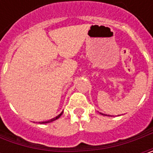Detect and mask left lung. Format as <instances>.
Wrapping results in <instances>:
<instances>
[{
    "instance_id": "8db88e82",
    "label": "left lung",
    "mask_w": 153,
    "mask_h": 153,
    "mask_svg": "<svg viewBox=\"0 0 153 153\" xmlns=\"http://www.w3.org/2000/svg\"><path fill=\"white\" fill-rule=\"evenodd\" d=\"M102 115H104V114H102Z\"/></svg>"
}]
</instances>
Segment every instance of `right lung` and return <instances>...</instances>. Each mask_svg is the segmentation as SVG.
Here are the masks:
<instances>
[{
  "mask_svg": "<svg viewBox=\"0 0 153 153\" xmlns=\"http://www.w3.org/2000/svg\"><path fill=\"white\" fill-rule=\"evenodd\" d=\"M62 114H63V111H62L61 113H60V114H59V115H58V116H57L56 117H54V118H52L51 120L46 121V122H42V123H41V124H42V123H51V122H53V121L57 120L58 118H59V117H60V116H61Z\"/></svg>",
  "mask_w": 153,
  "mask_h": 153,
  "instance_id": "right-lung-1",
  "label": "right lung"
}]
</instances>
